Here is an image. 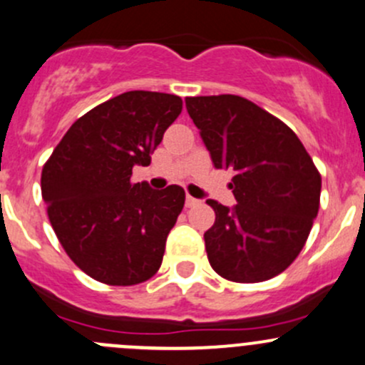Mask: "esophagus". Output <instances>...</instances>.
Instances as JSON below:
<instances>
[{
    "mask_svg": "<svg viewBox=\"0 0 365 365\" xmlns=\"http://www.w3.org/2000/svg\"><path fill=\"white\" fill-rule=\"evenodd\" d=\"M194 205H197V199L192 197V195H187V197H185V206H187V208H190V206H194Z\"/></svg>",
    "mask_w": 365,
    "mask_h": 365,
    "instance_id": "1",
    "label": "esophagus"
}]
</instances>
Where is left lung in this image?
I'll return each mask as SVG.
<instances>
[{"mask_svg":"<svg viewBox=\"0 0 365 365\" xmlns=\"http://www.w3.org/2000/svg\"><path fill=\"white\" fill-rule=\"evenodd\" d=\"M217 170H232L236 206L208 199L215 224L205 232L212 267L237 283L283 273L304 247L320 206L322 176L295 133L234 94L185 98Z\"/></svg>","mask_w":365,"mask_h":365,"instance_id":"left-lung-1","label":"left lung"}]
</instances>
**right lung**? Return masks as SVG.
<instances>
[{
	"label": "right lung",
	"mask_w": 365,
	"mask_h": 365,
	"mask_svg": "<svg viewBox=\"0 0 365 365\" xmlns=\"http://www.w3.org/2000/svg\"><path fill=\"white\" fill-rule=\"evenodd\" d=\"M182 113V98L129 91L78 118L41 171L57 240L91 278L106 285L147 282L163 264L168 234L185 205V190L133 183L148 166L164 131Z\"/></svg>",
	"instance_id": "right-lung-1"
}]
</instances>
